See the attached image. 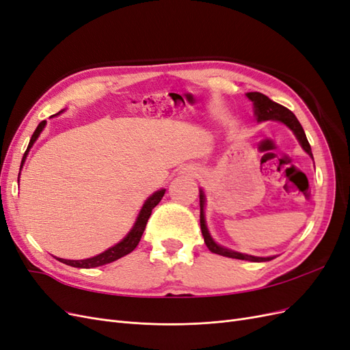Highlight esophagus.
Listing matches in <instances>:
<instances>
[{"instance_id": "obj_1", "label": "esophagus", "mask_w": 350, "mask_h": 350, "mask_svg": "<svg viewBox=\"0 0 350 350\" xmlns=\"http://www.w3.org/2000/svg\"><path fill=\"white\" fill-rule=\"evenodd\" d=\"M181 174L188 175V176H196L198 172H197V169L194 166H185V167L181 169Z\"/></svg>"}]
</instances>
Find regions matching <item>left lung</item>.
I'll return each mask as SVG.
<instances>
[{"label": "left lung", "mask_w": 350, "mask_h": 350, "mask_svg": "<svg viewBox=\"0 0 350 350\" xmlns=\"http://www.w3.org/2000/svg\"><path fill=\"white\" fill-rule=\"evenodd\" d=\"M247 98L254 105V113H256V118H257L258 122L271 120V121H279V122L284 124L289 130H292V133L295 134L296 139H298L302 149L312 157L311 146H310L308 140H306V135H305L302 125L299 124L298 118H296V116L293 115V112H291L288 108L282 107V105L273 102L271 99H269L266 96V94H262L260 92H250V93H247ZM204 204H206V196L203 193V189H200V226H201V234H203L204 243L211 252L219 254V256H224V257L237 258V260H247V261H252V262L270 261L273 258H276L274 256L273 257L250 256V254H242V252L232 251L229 248L219 245V243L215 242V239L211 238L210 232L207 229L206 217H204Z\"/></svg>", "instance_id": "1"}]
</instances>
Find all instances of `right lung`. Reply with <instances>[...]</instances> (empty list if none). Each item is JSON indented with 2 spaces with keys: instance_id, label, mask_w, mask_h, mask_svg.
<instances>
[{
  "instance_id": "add662e5",
  "label": "right lung",
  "mask_w": 350,
  "mask_h": 350,
  "mask_svg": "<svg viewBox=\"0 0 350 350\" xmlns=\"http://www.w3.org/2000/svg\"><path fill=\"white\" fill-rule=\"evenodd\" d=\"M59 113H61V112H58V113H55V115H59ZM55 115H52V116H55ZM45 125H46V121L39 122L38 129L35 130L33 135H31V139H30L29 146H27V150L25 152V156H23V159H22V166H23V163H25V161H26V157H27V153H29V150H30V147L33 146V143L38 140V137L40 135L42 130L45 129ZM22 166H20V171H22ZM18 178H20V174H18ZM165 191H166L165 188L159 189V191L153 193L149 198H147V200L144 201V204H143V207H142V210H140L139 216H137L135 224L133 225L131 230L129 232V234H126V237H125L124 239H121L118 243H116V245H113V247L108 248L107 251H103V252L98 254V256L86 258V260H66V258H58V261L64 262V264H67V266H71V267L93 269V267L105 266V264H109V262H112V261H115V260H118V258L126 256V254H130L131 251H134V248H135L137 245H139V242H140V239H142V235H143V232H144L146 225H147V220H149V217H150V215H152V210L159 204V201L162 200V197L165 196Z\"/></svg>"
}]
</instances>
